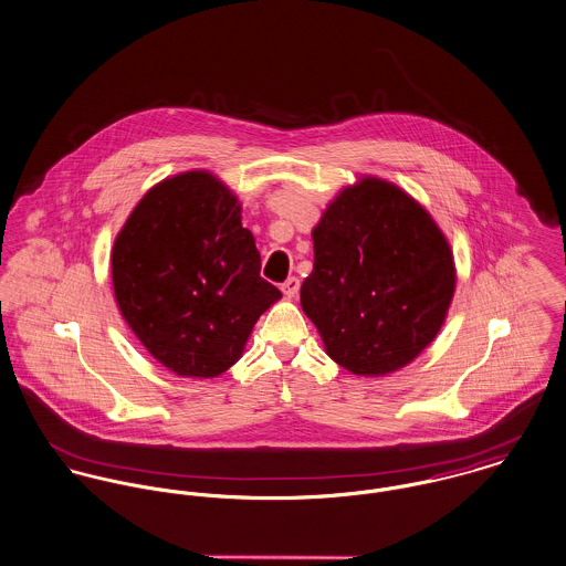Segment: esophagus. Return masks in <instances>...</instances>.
I'll use <instances>...</instances> for the list:
<instances>
[{"label": "esophagus", "instance_id": "34e87169", "mask_svg": "<svg viewBox=\"0 0 566 566\" xmlns=\"http://www.w3.org/2000/svg\"><path fill=\"white\" fill-rule=\"evenodd\" d=\"M282 293H284L289 300L297 297V293H300V280H297V277H289V280L282 284Z\"/></svg>", "mask_w": 566, "mask_h": 566}]
</instances>
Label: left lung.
Segmentation results:
<instances>
[{"instance_id":"obj_1","label":"left lung","mask_w":566,"mask_h":566,"mask_svg":"<svg viewBox=\"0 0 566 566\" xmlns=\"http://www.w3.org/2000/svg\"><path fill=\"white\" fill-rule=\"evenodd\" d=\"M302 307L325 353L359 377H386L436 340L454 297L450 243L431 213L390 180L340 189L312 230Z\"/></svg>"}]
</instances>
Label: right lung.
I'll list each match as a JSON object with an SVG mask.
<instances>
[{
	"instance_id": "obj_1",
	"label": "right lung",
	"mask_w": 566,
	"mask_h": 566,
	"mask_svg": "<svg viewBox=\"0 0 566 566\" xmlns=\"http://www.w3.org/2000/svg\"><path fill=\"white\" fill-rule=\"evenodd\" d=\"M112 282L137 340L193 379L239 361L262 312L282 297L261 277L239 198L207 170L164 178L144 193L114 241Z\"/></svg>"
}]
</instances>
